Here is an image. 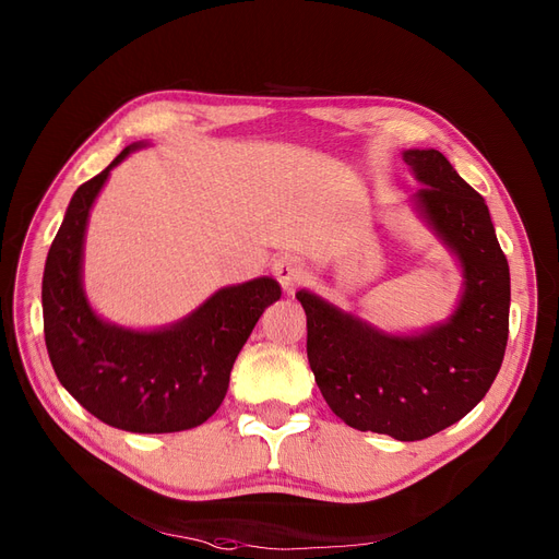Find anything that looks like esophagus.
Returning a JSON list of instances; mask_svg holds the SVG:
<instances>
[{"label": "esophagus", "instance_id": "34e87169", "mask_svg": "<svg viewBox=\"0 0 559 559\" xmlns=\"http://www.w3.org/2000/svg\"><path fill=\"white\" fill-rule=\"evenodd\" d=\"M272 272H274V276L278 278V283L283 285L287 295H292V292L297 289V285L306 278V264H304L301 258L285 253V255L274 260Z\"/></svg>", "mask_w": 559, "mask_h": 559}]
</instances>
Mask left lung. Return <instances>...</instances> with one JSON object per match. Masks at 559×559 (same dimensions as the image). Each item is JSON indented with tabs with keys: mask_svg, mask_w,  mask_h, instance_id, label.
<instances>
[{
	"mask_svg": "<svg viewBox=\"0 0 559 559\" xmlns=\"http://www.w3.org/2000/svg\"><path fill=\"white\" fill-rule=\"evenodd\" d=\"M421 186L409 205L455 255L462 295L444 321L388 333L310 289L308 362L333 413L358 430L417 442L460 421L501 369L510 331V267L485 199L437 150H407Z\"/></svg>",
	"mask_w": 559,
	"mask_h": 559,
	"instance_id": "8db88e82",
	"label": "left lung"
}]
</instances>
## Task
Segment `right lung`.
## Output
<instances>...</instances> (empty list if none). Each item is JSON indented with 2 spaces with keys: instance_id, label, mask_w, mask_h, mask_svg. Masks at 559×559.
Segmentation results:
<instances>
[{
  "instance_id": "right-lung-1",
  "label": "right lung",
  "mask_w": 559,
  "mask_h": 559,
  "mask_svg": "<svg viewBox=\"0 0 559 559\" xmlns=\"http://www.w3.org/2000/svg\"><path fill=\"white\" fill-rule=\"evenodd\" d=\"M129 144L72 197L43 274L45 344L61 385L99 421L129 432H179L222 405L235 358L281 285L260 276L217 289L169 326L135 331L99 317L83 289L87 217Z\"/></svg>"
}]
</instances>
